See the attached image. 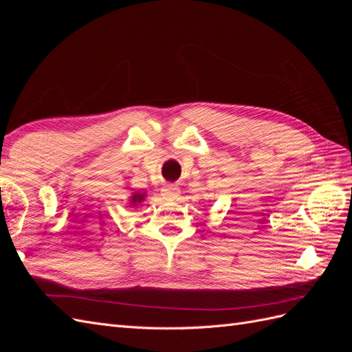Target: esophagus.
<instances>
[{
	"label": "esophagus",
	"instance_id": "34e87169",
	"mask_svg": "<svg viewBox=\"0 0 352 352\" xmlns=\"http://www.w3.org/2000/svg\"><path fill=\"white\" fill-rule=\"evenodd\" d=\"M180 194V189L176 185H166L163 188V197L168 198V199H175L177 198Z\"/></svg>",
	"mask_w": 352,
	"mask_h": 352
}]
</instances>
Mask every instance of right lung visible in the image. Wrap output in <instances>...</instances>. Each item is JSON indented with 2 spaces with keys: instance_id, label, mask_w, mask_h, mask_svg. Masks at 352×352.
Masks as SVG:
<instances>
[{
  "instance_id": "add662e5",
  "label": "right lung",
  "mask_w": 352,
  "mask_h": 352,
  "mask_svg": "<svg viewBox=\"0 0 352 352\" xmlns=\"http://www.w3.org/2000/svg\"><path fill=\"white\" fill-rule=\"evenodd\" d=\"M142 199H144V194H135V195L132 197V201H131V202H132L133 206H136L138 202H141Z\"/></svg>"
}]
</instances>
